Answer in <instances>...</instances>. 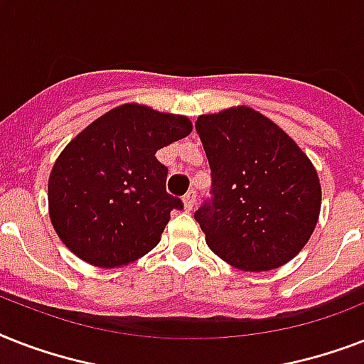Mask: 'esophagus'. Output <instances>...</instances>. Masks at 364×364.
Instances as JSON below:
<instances>
[{
    "instance_id": "esophagus-1",
    "label": "esophagus",
    "mask_w": 364,
    "mask_h": 364,
    "mask_svg": "<svg viewBox=\"0 0 364 364\" xmlns=\"http://www.w3.org/2000/svg\"><path fill=\"white\" fill-rule=\"evenodd\" d=\"M183 204H185V210L191 211L196 204V191H188L185 196H183Z\"/></svg>"
}]
</instances>
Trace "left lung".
Instances as JSON below:
<instances>
[{
	"label": "left lung",
	"instance_id": "1",
	"mask_svg": "<svg viewBox=\"0 0 364 364\" xmlns=\"http://www.w3.org/2000/svg\"><path fill=\"white\" fill-rule=\"evenodd\" d=\"M211 198L194 219L208 247L243 272L279 268L319 219L321 185L302 149L259 111L240 105L196 121Z\"/></svg>",
	"mask_w": 364,
	"mask_h": 364
}]
</instances>
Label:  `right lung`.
Listing matches in <instances>:
<instances>
[{
  "label": "right lung",
  "instance_id": "obj_1",
  "mask_svg": "<svg viewBox=\"0 0 364 364\" xmlns=\"http://www.w3.org/2000/svg\"><path fill=\"white\" fill-rule=\"evenodd\" d=\"M193 122L124 104L88 124L60 153L48 177V213L65 247L88 264H130L160 242L171 210L168 168L156 151L187 137Z\"/></svg>",
  "mask_w": 364,
  "mask_h": 364
}]
</instances>
